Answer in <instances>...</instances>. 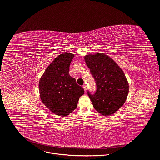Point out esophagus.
<instances>
[{
	"mask_svg": "<svg viewBox=\"0 0 160 160\" xmlns=\"http://www.w3.org/2000/svg\"><path fill=\"white\" fill-rule=\"evenodd\" d=\"M82 87L83 88V89H84V90H85V92H87V86H86L85 85H83L82 86Z\"/></svg>",
	"mask_w": 160,
	"mask_h": 160,
	"instance_id": "esophagus-1",
	"label": "esophagus"
}]
</instances>
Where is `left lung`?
<instances>
[{
    "label": "left lung",
    "mask_w": 160,
    "mask_h": 160,
    "mask_svg": "<svg viewBox=\"0 0 160 160\" xmlns=\"http://www.w3.org/2000/svg\"><path fill=\"white\" fill-rule=\"evenodd\" d=\"M94 77L97 90L89 96L95 109L104 116L115 113L125 103L129 90L128 81L120 66L103 53L84 57Z\"/></svg>",
    "instance_id": "1"
}]
</instances>
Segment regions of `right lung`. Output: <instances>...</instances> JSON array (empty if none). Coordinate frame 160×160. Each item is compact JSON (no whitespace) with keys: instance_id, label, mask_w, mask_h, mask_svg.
<instances>
[{"instance_id":"add662e5","label":"right lung","mask_w":160,"mask_h":160,"mask_svg":"<svg viewBox=\"0 0 160 160\" xmlns=\"http://www.w3.org/2000/svg\"><path fill=\"white\" fill-rule=\"evenodd\" d=\"M74 54L64 52L49 65L41 77L40 97L42 102L52 112L60 117L70 115L77 106L84 89L69 74Z\"/></svg>"}]
</instances>
